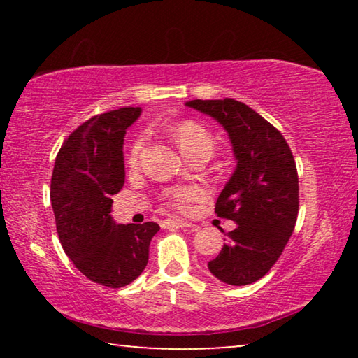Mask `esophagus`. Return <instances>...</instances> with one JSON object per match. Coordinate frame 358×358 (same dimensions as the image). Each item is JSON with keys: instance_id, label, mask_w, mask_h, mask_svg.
Wrapping results in <instances>:
<instances>
[{"instance_id": "obj_1", "label": "esophagus", "mask_w": 358, "mask_h": 358, "mask_svg": "<svg viewBox=\"0 0 358 358\" xmlns=\"http://www.w3.org/2000/svg\"><path fill=\"white\" fill-rule=\"evenodd\" d=\"M162 227H166V229H172V227L185 229V227H194V224L187 222L185 220H166L164 222H162Z\"/></svg>"}]
</instances>
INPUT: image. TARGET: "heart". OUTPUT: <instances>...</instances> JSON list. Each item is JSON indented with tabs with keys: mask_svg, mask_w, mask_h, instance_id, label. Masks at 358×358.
<instances>
[{
	"mask_svg": "<svg viewBox=\"0 0 358 358\" xmlns=\"http://www.w3.org/2000/svg\"><path fill=\"white\" fill-rule=\"evenodd\" d=\"M167 132L171 134L173 141L177 142L180 150L183 151V155L187 159H192V157L196 156L210 157L216 150V138L203 124L197 123V121H178V123L169 126ZM145 142H147V137L143 134L136 137V141L132 142L128 155L129 164H136L138 161V157H141L143 151ZM196 196L197 191L192 189V187H177V189L166 192L164 201L169 207H173L177 210H186L187 205H189V202Z\"/></svg>",
	"mask_w": 358,
	"mask_h": 358,
	"instance_id": "heart-1",
	"label": "heart"
}]
</instances>
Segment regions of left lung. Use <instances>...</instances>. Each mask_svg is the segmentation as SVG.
Masks as SVG:
<instances>
[{
  "label": "left lung",
  "instance_id": "8db88e82",
  "mask_svg": "<svg viewBox=\"0 0 358 358\" xmlns=\"http://www.w3.org/2000/svg\"><path fill=\"white\" fill-rule=\"evenodd\" d=\"M220 121L237 169L216 201L215 213L237 222L208 268L230 286H246L268 273L286 248L299 215V173L286 138L273 124L235 99L186 102Z\"/></svg>",
  "mask_w": 358,
  "mask_h": 358
}]
</instances>
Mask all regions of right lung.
I'll return each instance as SVG.
<instances>
[{
    "label": "right lung",
    "instance_id": "obj_1",
    "mask_svg": "<svg viewBox=\"0 0 358 358\" xmlns=\"http://www.w3.org/2000/svg\"><path fill=\"white\" fill-rule=\"evenodd\" d=\"M141 107L94 115L71 132L52 173L50 201L62 246L101 286H128L148 264L156 222L115 224L112 196L124 185L123 141Z\"/></svg>",
    "mask_w": 358,
    "mask_h": 358
}]
</instances>
